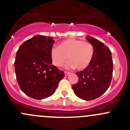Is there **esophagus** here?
Segmentation results:
<instances>
[{"instance_id":"obj_1","label":"esophagus","mask_w":130,"mask_h":130,"mask_svg":"<svg viewBox=\"0 0 130 130\" xmlns=\"http://www.w3.org/2000/svg\"><path fill=\"white\" fill-rule=\"evenodd\" d=\"M70 72H65V76H68L69 74H70Z\"/></svg>"}]
</instances>
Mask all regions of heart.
I'll list each match as a JSON object with an SVG mask.
<instances>
[{"label":"heart","mask_w":130,"mask_h":130,"mask_svg":"<svg viewBox=\"0 0 130 130\" xmlns=\"http://www.w3.org/2000/svg\"><path fill=\"white\" fill-rule=\"evenodd\" d=\"M52 62L55 66L61 67L68 58L67 69L78 70L86 69L94 56V48L91 43L76 39H68L60 43L59 46H53L50 51Z\"/></svg>","instance_id":"1"}]
</instances>
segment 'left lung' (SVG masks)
Instances as JSON below:
<instances>
[{"label":"left lung","mask_w":130,"mask_h":130,"mask_svg":"<svg viewBox=\"0 0 130 130\" xmlns=\"http://www.w3.org/2000/svg\"><path fill=\"white\" fill-rule=\"evenodd\" d=\"M94 48V56L90 65L76 72L78 81L72 89L78 98L91 101L103 95L109 88L112 77L113 62L111 52L107 46L94 38L87 36Z\"/></svg>","instance_id":"1"}]
</instances>
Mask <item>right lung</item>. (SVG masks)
Segmentation results:
<instances>
[{"mask_svg": "<svg viewBox=\"0 0 130 130\" xmlns=\"http://www.w3.org/2000/svg\"><path fill=\"white\" fill-rule=\"evenodd\" d=\"M54 43L53 37L36 35L24 41L16 52L17 81L30 98L43 99L51 96L65 76L62 70L52 65L50 51Z\"/></svg>", "mask_w": 130, "mask_h": 130, "instance_id": "add662e5", "label": "right lung"}]
</instances>
